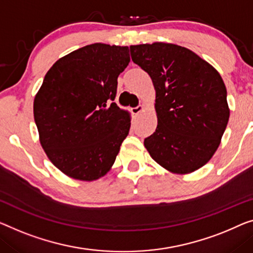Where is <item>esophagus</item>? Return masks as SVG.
I'll return each instance as SVG.
<instances>
[{
	"label": "esophagus",
	"mask_w": 253,
	"mask_h": 253,
	"mask_svg": "<svg viewBox=\"0 0 253 253\" xmlns=\"http://www.w3.org/2000/svg\"><path fill=\"white\" fill-rule=\"evenodd\" d=\"M131 111H133L134 115L141 114L142 111H144V105H138V107H136V108H133L131 109Z\"/></svg>",
	"instance_id": "esophagus-1"
}]
</instances>
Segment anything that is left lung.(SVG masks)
Segmentation results:
<instances>
[{
  "label": "left lung",
  "mask_w": 253,
  "mask_h": 253,
  "mask_svg": "<svg viewBox=\"0 0 253 253\" xmlns=\"http://www.w3.org/2000/svg\"><path fill=\"white\" fill-rule=\"evenodd\" d=\"M131 60L156 89L158 126L144 146L168 171L185 175L212 158L229 119L219 73L193 51L171 43L130 45Z\"/></svg>",
  "instance_id": "obj_1"
}]
</instances>
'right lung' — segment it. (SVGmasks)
<instances>
[{
    "mask_svg": "<svg viewBox=\"0 0 253 253\" xmlns=\"http://www.w3.org/2000/svg\"><path fill=\"white\" fill-rule=\"evenodd\" d=\"M129 61L128 46L94 43L60 58L45 75L34 119L47 158L68 177L92 182L115 164L130 114L110 102Z\"/></svg>",
    "mask_w": 253,
    "mask_h": 253,
    "instance_id": "right-lung-1",
    "label": "right lung"
}]
</instances>
